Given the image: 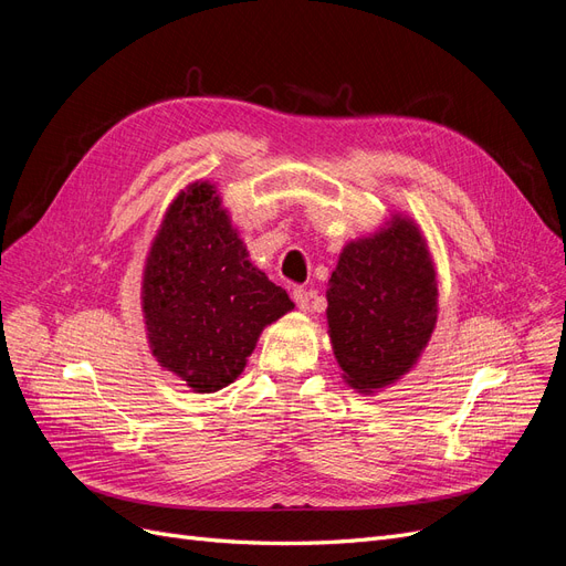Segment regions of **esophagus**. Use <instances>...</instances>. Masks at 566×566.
I'll return each instance as SVG.
<instances>
[{
  "label": "esophagus",
  "instance_id": "esophagus-1",
  "mask_svg": "<svg viewBox=\"0 0 566 566\" xmlns=\"http://www.w3.org/2000/svg\"><path fill=\"white\" fill-rule=\"evenodd\" d=\"M312 293L306 287H295L293 290V300H295V304L300 306L302 312H310V304H312Z\"/></svg>",
  "mask_w": 566,
  "mask_h": 566
}]
</instances>
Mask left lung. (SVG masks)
I'll list each match as a JSON object with an SVG mask.
<instances>
[{"label": "left lung", "mask_w": 566, "mask_h": 566, "mask_svg": "<svg viewBox=\"0 0 566 566\" xmlns=\"http://www.w3.org/2000/svg\"><path fill=\"white\" fill-rule=\"evenodd\" d=\"M437 276L413 221L394 217L387 229L339 252L328 281V333L349 387L370 394L416 366L437 323Z\"/></svg>", "instance_id": "left-lung-1"}]
</instances>
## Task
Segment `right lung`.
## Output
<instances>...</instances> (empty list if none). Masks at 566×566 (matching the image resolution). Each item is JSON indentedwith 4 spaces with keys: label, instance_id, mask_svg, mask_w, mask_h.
I'll use <instances>...</instances> for the list:
<instances>
[{
    "label": "right lung",
    "instance_id": "right-lung-1",
    "mask_svg": "<svg viewBox=\"0 0 566 566\" xmlns=\"http://www.w3.org/2000/svg\"><path fill=\"white\" fill-rule=\"evenodd\" d=\"M142 306L158 364L210 394L243 373L264 325L295 304L250 262L214 186L196 181L169 205L150 245Z\"/></svg>",
    "mask_w": 566,
    "mask_h": 566
}]
</instances>
